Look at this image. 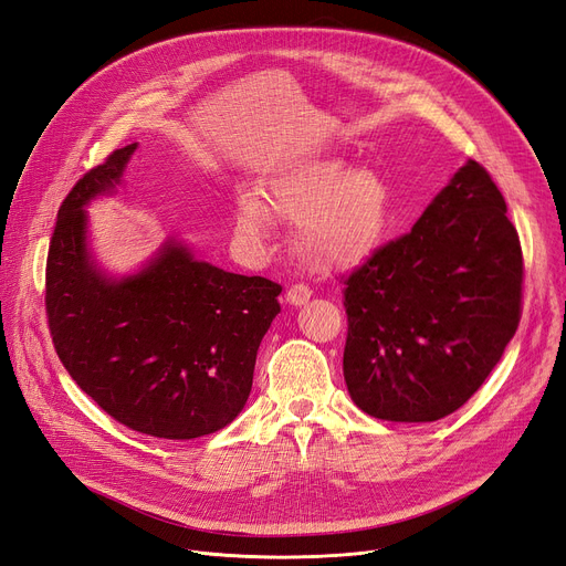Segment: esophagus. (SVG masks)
I'll use <instances>...</instances> for the list:
<instances>
[{"label":"esophagus","mask_w":566,"mask_h":566,"mask_svg":"<svg viewBox=\"0 0 566 566\" xmlns=\"http://www.w3.org/2000/svg\"><path fill=\"white\" fill-rule=\"evenodd\" d=\"M312 298V289L305 284H291L286 291V303L291 305H303Z\"/></svg>","instance_id":"obj_1"}]
</instances>
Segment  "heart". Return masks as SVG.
I'll return each mask as SVG.
<instances>
[{"label":"heart","mask_w":566,"mask_h":566,"mask_svg":"<svg viewBox=\"0 0 566 566\" xmlns=\"http://www.w3.org/2000/svg\"><path fill=\"white\" fill-rule=\"evenodd\" d=\"M270 212L298 224L296 244L303 259L318 268H344L363 261L386 235L392 199L375 170H352L342 159H310L268 180L265 201L242 193L235 229L261 242L270 231Z\"/></svg>","instance_id":"b5f03b06"}]
</instances>
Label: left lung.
<instances>
[{"mask_svg":"<svg viewBox=\"0 0 566 566\" xmlns=\"http://www.w3.org/2000/svg\"><path fill=\"white\" fill-rule=\"evenodd\" d=\"M342 282L352 400L381 421H439L481 388L521 324V238L470 159L409 233Z\"/></svg>","mask_w":566,"mask_h":566,"instance_id":"obj_1","label":"left lung"}]
</instances>
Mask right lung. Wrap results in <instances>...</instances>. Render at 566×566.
Listing matches in <instances>:
<instances>
[{"label": "right lung", "instance_id": "obj_1", "mask_svg": "<svg viewBox=\"0 0 566 566\" xmlns=\"http://www.w3.org/2000/svg\"><path fill=\"white\" fill-rule=\"evenodd\" d=\"M134 150L90 168L60 206L45 261L48 328L71 379L117 423L203 437L248 402L282 286L193 259L176 240L140 273L106 277L87 252L83 208L119 185Z\"/></svg>", "mask_w": 566, "mask_h": 566}]
</instances>
